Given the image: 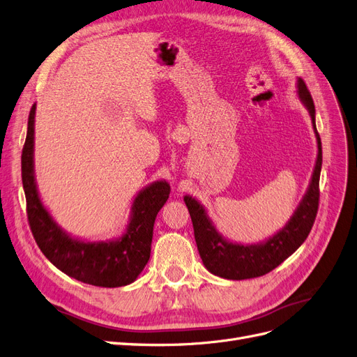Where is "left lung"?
I'll return each instance as SVG.
<instances>
[{"mask_svg": "<svg viewBox=\"0 0 357 357\" xmlns=\"http://www.w3.org/2000/svg\"><path fill=\"white\" fill-rule=\"evenodd\" d=\"M297 96L307 109L314 131L317 155L310 183L289 220L272 236L257 243H239L226 239L217 230L206 208L190 195L184 196V204L190 213L195 241L202 263L208 272L231 280L263 276L272 272L289 255L296 252L309 236L319 205V178L322 169V143L316 130V110L312 96L301 78H297Z\"/></svg>", "mask_w": 357, "mask_h": 357, "instance_id": "left-lung-1", "label": "left lung"}]
</instances>
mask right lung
Listing matches in <instances>:
<instances>
[{
    "label": "right lung",
    "mask_w": 357,
    "mask_h": 357,
    "mask_svg": "<svg viewBox=\"0 0 357 357\" xmlns=\"http://www.w3.org/2000/svg\"><path fill=\"white\" fill-rule=\"evenodd\" d=\"M35 110L28 119L22 153V181L26 196L32 235L43 254L65 275L84 284L118 288L132 284L149 261L153 225L169 196L167 180L147 184L131 204L128 225L122 235L106 241H87L61 227L44 205L35 178Z\"/></svg>",
    "instance_id": "obj_1"
}]
</instances>
